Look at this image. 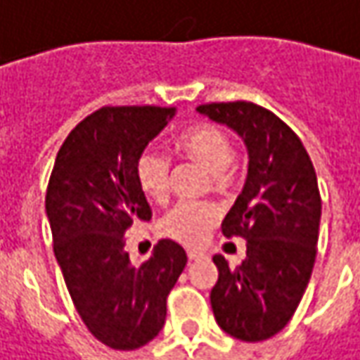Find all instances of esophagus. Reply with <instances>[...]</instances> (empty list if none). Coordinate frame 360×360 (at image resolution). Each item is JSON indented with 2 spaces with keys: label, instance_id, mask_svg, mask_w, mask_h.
Listing matches in <instances>:
<instances>
[{
  "label": "esophagus",
  "instance_id": "1",
  "mask_svg": "<svg viewBox=\"0 0 360 360\" xmlns=\"http://www.w3.org/2000/svg\"><path fill=\"white\" fill-rule=\"evenodd\" d=\"M187 257H189V261H198V259L203 257V252H200V250H187Z\"/></svg>",
  "mask_w": 360,
  "mask_h": 360
}]
</instances>
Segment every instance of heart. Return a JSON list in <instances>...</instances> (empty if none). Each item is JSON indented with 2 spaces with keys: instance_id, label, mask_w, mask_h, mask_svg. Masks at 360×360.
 <instances>
[{
  "instance_id": "obj_1",
  "label": "heart",
  "mask_w": 360,
  "mask_h": 360,
  "mask_svg": "<svg viewBox=\"0 0 360 360\" xmlns=\"http://www.w3.org/2000/svg\"><path fill=\"white\" fill-rule=\"evenodd\" d=\"M177 146L181 150L205 167L214 175H222L224 171L234 160V144L226 136L218 126L214 124H195L187 128L179 138ZM169 173L171 162L167 155H162L157 148H146L140 153L136 160V179L140 189L146 198L153 201L167 200L169 195ZM218 222V210L210 203H179L175 205L162 220H160V234L175 240V243L187 244V246H200L212 226Z\"/></svg>"
}]
</instances>
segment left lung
I'll list each match as a JSON object with an SVG mask.
<instances>
[{
	"label": "left lung",
	"mask_w": 360,
	"mask_h": 360,
	"mask_svg": "<svg viewBox=\"0 0 360 360\" xmlns=\"http://www.w3.org/2000/svg\"><path fill=\"white\" fill-rule=\"evenodd\" d=\"M198 112L234 130L248 153L243 193L222 222L226 238H246V259L230 269L214 257L212 309L226 334L266 340L287 326L311 277L322 216L316 171L297 134L261 105L205 103Z\"/></svg>",
	"instance_id": "left-lung-1"
}]
</instances>
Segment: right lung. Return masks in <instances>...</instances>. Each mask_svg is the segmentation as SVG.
I'll list each match as a JSON object with an SVG mask.
<instances>
[{
	"instance_id": "right-lung-1",
	"label": "right lung",
	"mask_w": 360,
	"mask_h": 360,
	"mask_svg": "<svg viewBox=\"0 0 360 360\" xmlns=\"http://www.w3.org/2000/svg\"><path fill=\"white\" fill-rule=\"evenodd\" d=\"M177 108H101L63 142L46 191L54 257L75 307L99 342L134 350L150 342L167 316V295L187 264L165 238L134 264L124 232L150 220L136 179V160Z\"/></svg>"
}]
</instances>
